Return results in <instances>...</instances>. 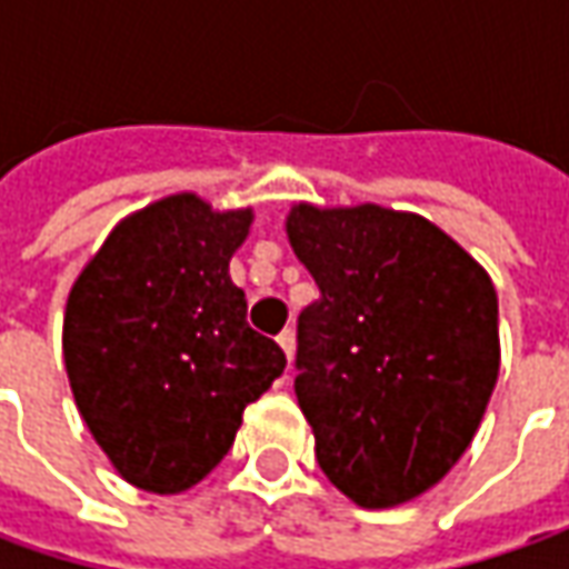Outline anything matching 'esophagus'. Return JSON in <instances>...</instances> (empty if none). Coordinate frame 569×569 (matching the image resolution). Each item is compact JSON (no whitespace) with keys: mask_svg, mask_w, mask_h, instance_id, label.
<instances>
[{"mask_svg":"<svg viewBox=\"0 0 569 569\" xmlns=\"http://www.w3.org/2000/svg\"><path fill=\"white\" fill-rule=\"evenodd\" d=\"M278 345L284 348V355H288V361H295V329H284V332L278 336Z\"/></svg>","mask_w":569,"mask_h":569,"instance_id":"34e87169","label":"esophagus"}]
</instances>
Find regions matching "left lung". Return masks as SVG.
<instances>
[{
	"label": "left lung",
	"instance_id": "8db88e82",
	"mask_svg": "<svg viewBox=\"0 0 569 569\" xmlns=\"http://www.w3.org/2000/svg\"><path fill=\"white\" fill-rule=\"evenodd\" d=\"M319 297L297 317L295 392L326 478L358 507L425 493L469 449L500 373L488 272L421 214H288Z\"/></svg>",
	"mask_w": 569,
	"mask_h": 569
}]
</instances>
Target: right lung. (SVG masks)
I'll return each mask as SVG.
<instances>
[{"label":"right lung","instance_id":"1","mask_svg":"<svg viewBox=\"0 0 569 569\" xmlns=\"http://www.w3.org/2000/svg\"><path fill=\"white\" fill-rule=\"evenodd\" d=\"M250 224V208L167 196L120 221L72 284L62 322L72 396L142 491L199 485L233 447L243 408L284 373V351L247 322L228 272Z\"/></svg>","mask_w":569,"mask_h":569}]
</instances>
